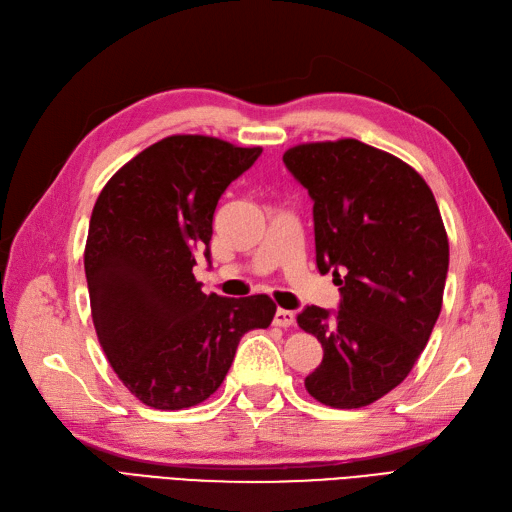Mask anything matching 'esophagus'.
<instances>
[{
	"instance_id": "34e87169",
	"label": "esophagus",
	"mask_w": 512,
	"mask_h": 512,
	"mask_svg": "<svg viewBox=\"0 0 512 512\" xmlns=\"http://www.w3.org/2000/svg\"><path fill=\"white\" fill-rule=\"evenodd\" d=\"M273 324L275 327H282V329H286V327H292L294 324V312H290V309H277L275 312V318H273Z\"/></svg>"
}]
</instances>
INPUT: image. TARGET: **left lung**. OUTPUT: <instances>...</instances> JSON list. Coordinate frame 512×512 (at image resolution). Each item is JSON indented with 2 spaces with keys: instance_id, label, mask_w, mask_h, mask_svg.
<instances>
[{
  "instance_id": "1",
  "label": "left lung",
  "mask_w": 512,
  "mask_h": 512,
  "mask_svg": "<svg viewBox=\"0 0 512 512\" xmlns=\"http://www.w3.org/2000/svg\"><path fill=\"white\" fill-rule=\"evenodd\" d=\"M284 164L314 200L316 265L342 292L335 314L305 307L322 363L305 378L320 404H374L406 380L436 324L448 237L436 198L416 170L356 138L303 143Z\"/></svg>"
}]
</instances>
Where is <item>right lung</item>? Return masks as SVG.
Returning <instances> with one entry per match:
<instances>
[{"label": "right lung", "instance_id": "obj_1", "mask_svg": "<svg viewBox=\"0 0 512 512\" xmlns=\"http://www.w3.org/2000/svg\"><path fill=\"white\" fill-rule=\"evenodd\" d=\"M262 147L175 134L123 164L89 220L85 275L98 342L123 386L156 410L192 408L220 389L241 337L267 329L275 303L205 294L213 213Z\"/></svg>", "mask_w": 512, "mask_h": 512}]
</instances>
